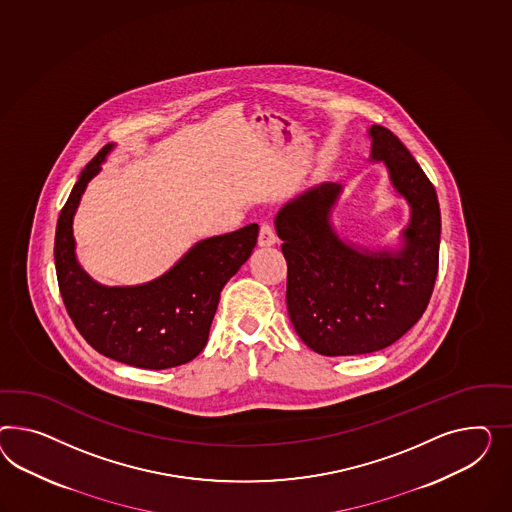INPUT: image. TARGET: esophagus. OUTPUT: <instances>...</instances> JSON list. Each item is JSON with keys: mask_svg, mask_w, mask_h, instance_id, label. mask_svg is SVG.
<instances>
[{"mask_svg": "<svg viewBox=\"0 0 512 512\" xmlns=\"http://www.w3.org/2000/svg\"><path fill=\"white\" fill-rule=\"evenodd\" d=\"M277 242L276 229L272 220L261 221V231H259V244L261 246H274Z\"/></svg>", "mask_w": 512, "mask_h": 512, "instance_id": "1", "label": "esophagus"}]
</instances>
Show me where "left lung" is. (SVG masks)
Wrapping results in <instances>:
<instances>
[{
  "label": "left lung",
  "instance_id": "obj_1",
  "mask_svg": "<svg viewBox=\"0 0 512 512\" xmlns=\"http://www.w3.org/2000/svg\"><path fill=\"white\" fill-rule=\"evenodd\" d=\"M371 158L384 162L412 220L397 253L352 248L330 223L341 192L322 184L279 210L287 261V309L305 345L322 356L369 354L393 345L423 317L440 261L438 195L414 156L386 126L373 125Z\"/></svg>",
  "mask_w": 512,
  "mask_h": 512
}]
</instances>
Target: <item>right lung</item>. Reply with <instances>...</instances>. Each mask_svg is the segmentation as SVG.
<instances>
[{"label":"right lung","mask_w":512,"mask_h":512,"mask_svg":"<svg viewBox=\"0 0 512 512\" xmlns=\"http://www.w3.org/2000/svg\"><path fill=\"white\" fill-rule=\"evenodd\" d=\"M111 145L98 151L74 184L57 220V283L76 330L102 356L139 369H169L205 348L223 285L248 261L259 225L195 244L164 276L138 287H104L74 255L72 218L87 182L100 171Z\"/></svg>","instance_id":"obj_1"}]
</instances>
